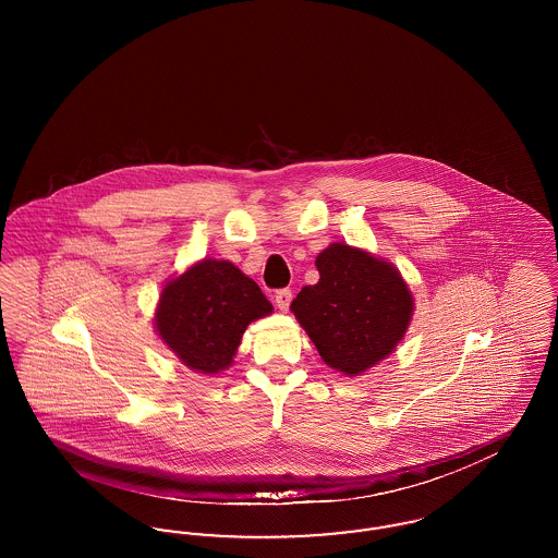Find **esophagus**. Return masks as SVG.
Listing matches in <instances>:
<instances>
[{
  "label": "esophagus",
  "mask_w": 558,
  "mask_h": 558,
  "mask_svg": "<svg viewBox=\"0 0 558 558\" xmlns=\"http://www.w3.org/2000/svg\"><path fill=\"white\" fill-rule=\"evenodd\" d=\"M276 305L282 310V312H287L289 310V305H291L292 301V291L291 289H280V291H276Z\"/></svg>",
  "instance_id": "1"
}]
</instances>
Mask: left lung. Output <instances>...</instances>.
<instances>
[{
    "label": "left lung",
    "instance_id": "left-lung-1",
    "mask_svg": "<svg viewBox=\"0 0 558 558\" xmlns=\"http://www.w3.org/2000/svg\"><path fill=\"white\" fill-rule=\"evenodd\" d=\"M316 267L318 284L303 287L291 310L330 368L362 374L401 341L412 294L396 267L343 242L322 251Z\"/></svg>",
    "mask_w": 558,
    "mask_h": 558
}]
</instances>
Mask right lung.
Segmentation results:
<instances>
[{
  "label": "right lung",
  "mask_w": 558,
  "mask_h": 558,
  "mask_svg": "<svg viewBox=\"0 0 558 558\" xmlns=\"http://www.w3.org/2000/svg\"><path fill=\"white\" fill-rule=\"evenodd\" d=\"M271 310L239 267L205 259L162 289L155 322L160 339L186 366L215 374L230 366L246 326Z\"/></svg>",
  "instance_id": "obj_1"
}]
</instances>
